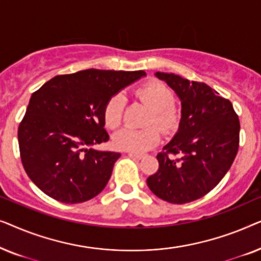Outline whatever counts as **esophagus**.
<instances>
[{"label":"esophagus","instance_id":"1","mask_svg":"<svg viewBox=\"0 0 261 261\" xmlns=\"http://www.w3.org/2000/svg\"><path fill=\"white\" fill-rule=\"evenodd\" d=\"M128 155L133 156V158L139 159V160L144 158V154H142V153H137V152H128Z\"/></svg>","mask_w":261,"mask_h":261}]
</instances>
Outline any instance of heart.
<instances>
[{
    "label": "heart",
    "instance_id": "obj_1",
    "mask_svg": "<svg viewBox=\"0 0 261 261\" xmlns=\"http://www.w3.org/2000/svg\"><path fill=\"white\" fill-rule=\"evenodd\" d=\"M135 94L149 109L148 124H156L164 132L173 130L179 122V112L173 105L174 95L170 88L158 81H151L135 91ZM124 98L121 94H115L108 99L103 110L106 126L115 129L122 122ZM158 127L151 126L145 129L123 128L114 135V146L128 152H145L160 142L162 132Z\"/></svg>",
    "mask_w": 261,
    "mask_h": 261
}]
</instances>
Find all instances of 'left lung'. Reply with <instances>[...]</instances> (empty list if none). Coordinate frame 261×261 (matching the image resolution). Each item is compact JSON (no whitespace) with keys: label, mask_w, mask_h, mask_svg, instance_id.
Masks as SVG:
<instances>
[{"label":"left lung","mask_w":261,"mask_h":261,"mask_svg":"<svg viewBox=\"0 0 261 261\" xmlns=\"http://www.w3.org/2000/svg\"><path fill=\"white\" fill-rule=\"evenodd\" d=\"M155 76L180 98L181 120L177 134L156 155L159 169L147 185L164 201L184 204L203 197L226 176L239 149L240 121L229 99L203 82L174 73Z\"/></svg>","instance_id":"obj_1"}]
</instances>
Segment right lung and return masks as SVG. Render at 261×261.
<instances>
[{"label": "right lung", "mask_w": 261, "mask_h": 261, "mask_svg": "<svg viewBox=\"0 0 261 261\" xmlns=\"http://www.w3.org/2000/svg\"><path fill=\"white\" fill-rule=\"evenodd\" d=\"M145 74L89 69L53 77L32 94L17 139L23 169L44 194L74 204L106 188L121 154L92 148L109 140L105 106Z\"/></svg>", "instance_id": "obj_1"}]
</instances>
